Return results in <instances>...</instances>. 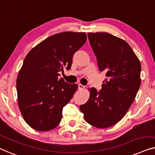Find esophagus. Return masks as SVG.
Here are the masks:
<instances>
[{"label":"esophagus","instance_id":"esophagus-1","mask_svg":"<svg viewBox=\"0 0 155 155\" xmlns=\"http://www.w3.org/2000/svg\"><path fill=\"white\" fill-rule=\"evenodd\" d=\"M78 90H83L85 88L84 86H83V85L78 84Z\"/></svg>","mask_w":155,"mask_h":155}]
</instances>
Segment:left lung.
<instances>
[{
    "label": "left lung",
    "mask_w": 155,
    "mask_h": 155,
    "mask_svg": "<svg viewBox=\"0 0 155 155\" xmlns=\"http://www.w3.org/2000/svg\"><path fill=\"white\" fill-rule=\"evenodd\" d=\"M89 42L100 71L106 78L97 92L90 89L86 103L80 105L86 122L95 127H110L121 120L134 101L140 86L141 65L125 41L108 33H88Z\"/></svg>",
    "instance_id": "left-lung-1"
}]
</instances>
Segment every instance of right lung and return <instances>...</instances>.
<instances>
[{"mask_svg": "<svg viewBox=\"0 0 155 155\" xmlns=\"http://www.w3.org/2000/svg\"><path fill=\"white\" fill-rule=\"evenodd\" d=\"M84 32H62L48 37L27 54L17 79L18 105L32 128L48 131L60 123L62 109L77 84L65 82L60 72L70 69L74 54L86 42Z\"/></svg>", "mask_w": 155, "mask_h": 155, "instance_id": "right-lung-1", "label": "right lung"}]
</instances>
